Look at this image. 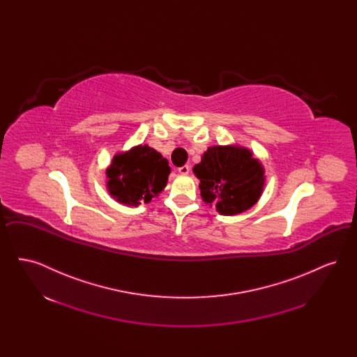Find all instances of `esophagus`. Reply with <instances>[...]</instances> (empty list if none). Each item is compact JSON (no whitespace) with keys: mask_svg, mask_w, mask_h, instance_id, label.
<instances>
[{"mask_svg":"<svg viewBox=\"0 0 357 357\" xmlns=\"http://www.w3.org/2000/svg\"><path fill=\"white\" fill-rule=\"evenodd\" d=\"M178 171H179V174H182V175H187L188 172H190V167L188 166H182V167H179L178 169Z\"/></svg>","mask_w":357,"mask_h":357,"instance_id":"esophagus-1","label":"esophagus"}]
</instances>
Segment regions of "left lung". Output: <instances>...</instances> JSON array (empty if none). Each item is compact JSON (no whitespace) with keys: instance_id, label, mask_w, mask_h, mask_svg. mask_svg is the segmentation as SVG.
<instances>
[{"instance_id":"left-lung-1","label":"left lung","mask_w":357,"mask_h":357,"mask_svg":"<svg viewBox=\"0 0 357 357\" xmlns=\"http://www.w3.org/2000/svg\"><path fill=\"white\" fill-rule=\"evenodd\" d=\"M201 197L214 204L222 215L249 210L259 199L265 185V170L252 151L239 146H213L194 166Z\"/></svg>"}]
</instances>
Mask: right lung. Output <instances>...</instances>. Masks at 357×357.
<instances>
[{"mask_svg":"<svg viewBox=\"0 0 357 357\" xmlns=\"http://www.w3.org/2000/svg\"><path fill=\"white\" fill-rule=\"evenodd\" d=\"M170 171L167 159L147 144H140L114 156L105 171L107 188L119 204H149L167 185Z\"/></svg>","mask_w":357,"mask_h":357,"instance_id":"add662e5","label":"right lung"}]
</instances>
